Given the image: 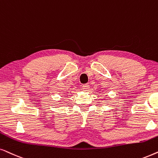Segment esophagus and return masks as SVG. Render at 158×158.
I'll list each match as a JSON object with an SVG mask.
<instances>
[{
	"label": "esophagus",
	"instance_id": "1",
	"mask_svg": "<svg viewBox=\"0 0 158 158\" xmlns=\"http://www.w3.org/2000/svg\"><path fill=\"white\" fill-rule=\"evenodd\" d=\"M82 89L84 91H89V85L88 84H85L82 86Z\"/></svg>",
	"mask_w": 158,
	"mask_h": 158
}]
</instances>
